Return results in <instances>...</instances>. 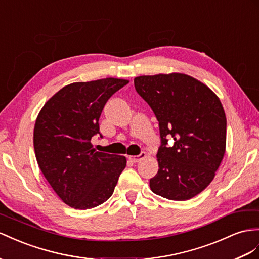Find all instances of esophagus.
<instances>
[{
    "mask_svg": "<svg viewBox=\"0 0 259 259\" xmlns=\"http://www.w3.org/2000/svg\"><path fill=\"white\" fill-rule=\"evenodd\" d=\"M144 157H145V153H144V152H141V153L138 154V155L129 156V160H130L131 162H134V163H138L139 161L142 160V158H144Z\"/></svg>",
    "mask_w": 259,
    "mask_h": 259,
    "instance_id": "obj_1",
    "label": "esophagus"
}]
</instances>
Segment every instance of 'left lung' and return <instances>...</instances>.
I'll list each match as a JSON object with an SVG mask.
<instances>
[{"label":"left lung","mask_w":259,"mask_h":259,"mask_svg":"<svg viewBox=\"0 0 259 259\" xmlns=\"http://www.w3.org/2000/svg\"><path fill=\"white\" fill-rule=\"evenodd\" d=\"M135 88L160 127L152 191L177 201L200 194L213 180L225 152L227 118L220 99L208 86L181 73L138 76ZM169 138L175 141L171 147Z\"/></svg>","instance_id":"obj_1"}]
</instances>
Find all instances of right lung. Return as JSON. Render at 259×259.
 <instances>
[{
  "label": "right lung",
  "instance_id": "obj_1",
  "mask_svg": "<svg viewBox=\"0 0 259 259\" xmlns=\"http://www.w3.org/2000/svg\"><path fill=\"white\" fill-rule=\"evenodd\" d=\"M129 81L107 77L64 86L45 104L34 129L39 167L61 200L79 210L102 204L114 193L124 156L95 151L104 106Z\"/></svg>",
  "mask_w": 259,
  "mask_h": 259
}]
</instances>
